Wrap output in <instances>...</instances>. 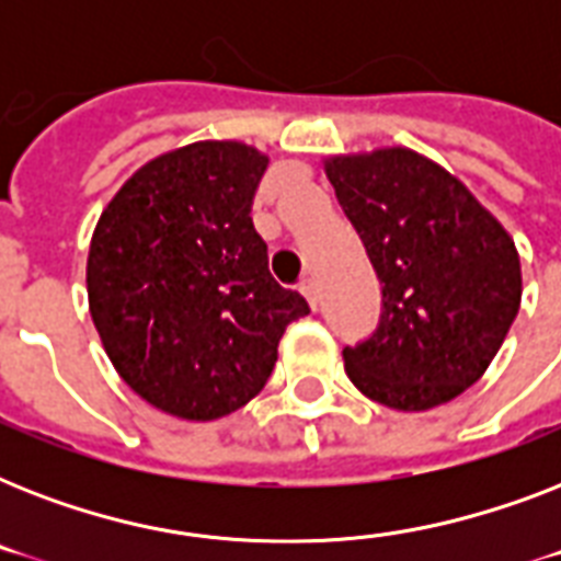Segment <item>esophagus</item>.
I'll return each instance as SVG.
<instances>
[{
	"label": "esophagus",
	"mask_w": 561,
	"mask_h": 561,
	"mask_svg": "<svg viewBox=\"0 0 561 561\" xmlns=\"http://www.w3.org/2000/svg\"><path fill=\"white\" fill-rule=\"evenodd\" d=\"M299 290L306 294V299L311 302V308H317V302H320V294H317V282L311 279V276H306V279L299 282Z\"/></svg>",
	"instance_id": "esophagus-1"
}]
</instances>
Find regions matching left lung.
I'll return each instance as SVG.
<instances>
[{
    "instance_id": "1",
    "label": "left lung",
    "mask_w": 561,
    "mask_h": 561,
    "mask_svg": "<svg viewBox=\"0 0 561 561\" xmlns=\"http://www.w3.org/2000/svg\"><path fill=\"white\" fill-rule=\"evenodd\" d=\"M325 174L381 282L378 325L343 350L346 375L387 408L451 401L486 373L518 314L513 238L460 180L408 148L334 157Z\"/></svg>"
}]
</instances>
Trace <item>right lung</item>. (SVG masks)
I'll return each mask as SVG.
<instances>
[{
    "label": "right lung",
    "mask_w": 561,
    "mask_h": 561,
    "mask_svg": "<svg viewBox=\"0 0 561 561\" xmlns=\"http://www.w3.org/2000/svg\"><path fill=\"white\" fill-rule=\"evenodd\" d=\"M267 157L194 142L127 180L87 259L92 323L118 375L171 416L209 422L244 408L276 367L306 297L267 271L253 197Z\"/></svg>",
    "instance_id": "add662e5"
}]
</instances>
